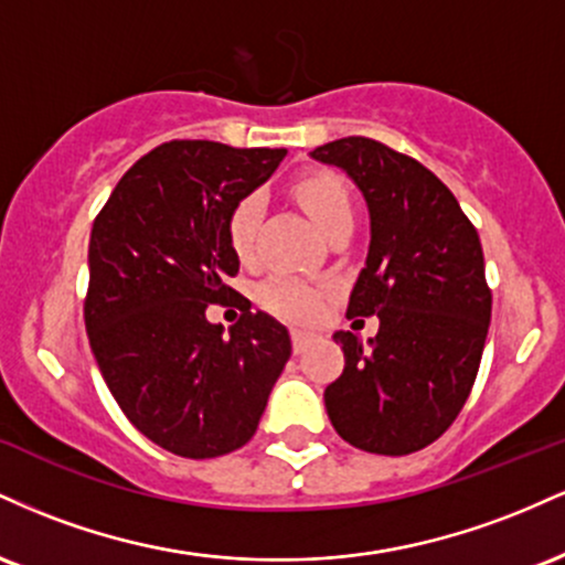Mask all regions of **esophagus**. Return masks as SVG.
<instances>
[{"label":"esophagus","mask_w":565,"mask_h":565,"mask_svg":"<svg viewBox=\"0 0 565 565\" xmlns=\"http://www.w3.org/2000/svg\"><path fill=\"white\" fill-rule=\"evenodd\" d=\"M310 342H313V334L300 332V329H295V332H291V348H295V353H302Z\"/></svg>","instance_id":"34e87169"}]
</instances>
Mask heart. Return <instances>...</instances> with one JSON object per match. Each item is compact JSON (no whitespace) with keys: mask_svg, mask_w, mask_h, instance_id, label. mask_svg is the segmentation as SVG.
<instances>
[{"mask_svg":"<svg viewBox=\"0 0 565 565\" xmlns=\"http://www.w3.org/2000/svg\"><path fill=\"white\" fill-rule=\"evenodd\" d=\"M297 201L302 204V210L308 212L319 228L332 233L340 225L353 223V201L345 183L334 174H313V178H305L295 188ZM265 212V196L263 193H249L233 206L228 217V238L233 252H236L242 260H249L252 252H255V238L257 228H260V220ZM257 302L263 305L270 313L281 316L287 321H313L321 313L323 305V291L310 287V284L300 281V278L291 276H274L268 281H263L257 287Z\"/></svg>","mask_w":565,"mask_h":565,"instance_id":"heart-1","label":"heart"}]
</instances>
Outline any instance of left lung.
Returning a JSON list of instances; mask_svg holds the SVG:
<instances>
[{
    "label": "left lung",
    "instance_id": "1",
    "mask_svg": "<svg viewBox=\"0 0 565 565\" xmlns=\"http://www.w3.org/2000/svg\"><path fill=\"white\" fill-rule=\"evenodd\" d=\"M310 159L345 172L366 201L372 238L348 319H380L366 342L334 332L345 369L323 391L327 414L355 449L419 451L457 419L481 366L491 321L481 238L436 174L377 140L342 138Z\"/></svg>",
    "mask_w": 565,
    "mask_h": 565
}]
</instances>
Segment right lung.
<instances>
[{
  "label": "right lung",
  "mask_w": 565,
  "mask_h": 565,
  "mask_svg": "<svg viewBox=\"0 0 565 565\" xmlns=\"http://www.w3.org/2000/svg\"><path fill=\"white\" fill-rule=\"evenodd\" d=\"M284 148L172 140L129 167L89 233L84 327L121 412L188 459L242 449L291 355L274 316L246 313L225 334L206 305L238 274L233 206L260 188Z\"/></svg>",
  "instance_id": "obj_1"
}]
</instances>
